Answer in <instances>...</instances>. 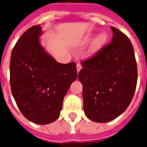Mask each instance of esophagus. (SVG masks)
I'll return each mask as SVG.
<instances>
[{"instance_id": "1", "label": "esophagus", "mask_w": 147, "mask_h": 147, "mask_svg": "<svg viewBox=\"0 0 147 147\" xmlns=\"http://www.w3.org/2000/svg\"><path fill=\"white\" fill-rule=\"evenodd\" d=\"M76 67H77V71H78V72H79V71L81 70V68H82V65H81V64H80V63H77Z\"/></svg>"}]
</instances>
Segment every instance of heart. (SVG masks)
I'll list each match as a JSON object with an SVG mask.
<instances>
[{
	"label": "heart",
	"instance_id": "heart-1",
	"mask_svg": "<svg viewBox=\"0 0 147 147\" xmlns=\"http://www.w3.org/2000/svg\"><path fill=\"white\" fill-rule=\"evenodd\" d=\"M93 37V34H87L82 39L81 43L85 45V44H87L88 43H90L91 40ZM107 40V34L105 32H100L98 35L96 36V37L94 38L91 43L90 47V53L91 54H93L98 51L99 50L103 47L105 42Z\"/></svg>",
	"mask_w": 147,
	"mask_h": 147
}]
</instances>
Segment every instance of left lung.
<instances>
[{"instance_id":"1","label":"left lung","mask_w":147,"mask_h":147,"mask_svg":"<svg viewBox=\"0 0 147 147\" xmlns=\"http://www.w3.org/2000/svg\"><path fill=\"white\" fill-rule=\"evenodd\" d=\"M111 42L81 62L83 109L91 121L105 123L118 118L131 103L137 83V65L131 41L111 27Z\"/></svg>"}]
</instances>
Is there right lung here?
I'll list each match as a JSON object with an SVG mask.
<instances>
[{"instance_id": "1", "label": "right lung", "mask_w": 147, "mask_h": 147, "mask_svg": "<svg viewBox=\"0 0 147 147\" xmlns=\"http://www.w3.org/2000/svg\"><path fill=\"white\" fill-rule=\"evenodd\" d=\"M40 25L22 35L10 61V84L24 117L33 123L50 124L59 118L63 100L76 79V64L57 62L40 44Z\"/></svg>"}]
</instances>
